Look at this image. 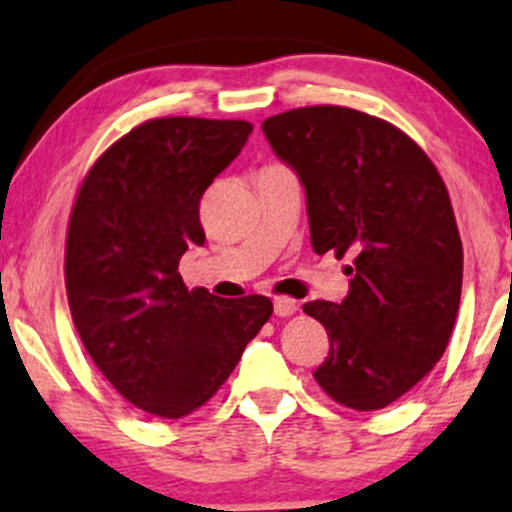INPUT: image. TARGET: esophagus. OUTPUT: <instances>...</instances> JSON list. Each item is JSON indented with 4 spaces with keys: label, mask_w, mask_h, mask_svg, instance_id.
Returning <instances> with one entry per match:
<instances>
[{
    "label": "esophagus",
    "mask_w": 512,
    "mask_h": 512,
    "mask_svg": "<svg viewBox=\"0 0 512 512\" xmlns=\"http://www.w3.org/2000/svg\"><path fill=\"white\" fill-rule=\"evenodd\" d=\"M273 308H275V315L277 318H289V315H294L299 311V304H296L294 299H289V296H277L273 301Z\"/></svg>",
    "instance_id": "obj_1"
}]
</instances>
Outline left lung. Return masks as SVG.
Segmentation results:
<instances>
[{
    "instance_id": "obj_1",
    "label": "left lung",
    "mask_w": 512,
    "mask_h": 512,
    "mask_svg": "<svg viewBox=\"0 0 512 512\" xmlns=\"http://www.w3.org/2000/svg\"><path fill=\"white\" fill-rule=\"evenodd\" d=\"M306 192L315 254L353 256L342 304L308 301L330 356L315 380L337 403L377 410L444 356L463 287V244L444 180L394 125L344 106L263 121Z\"/></svg>"
}]
</instances>
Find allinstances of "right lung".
<instances>
[{
  "mask_svg": "<svg viewBox=\"0 0 512 512\" xmlns=\"http://www.w3.org/2000/svg\"><path fill=\"white\" fill-rule=\"evenodd\" d=\"M251 123L156 118L94 163L66 239V292L94 365L132 406L185 418L211 399L273 315L266 296L218 299L178 273L204 244L199 201Z\"/></svg>",
  "mask_w": 512,
  "mask_h": 512,
  "instance_id": "1",
  "label": "right lung"
}]
</instances>
